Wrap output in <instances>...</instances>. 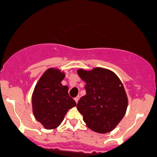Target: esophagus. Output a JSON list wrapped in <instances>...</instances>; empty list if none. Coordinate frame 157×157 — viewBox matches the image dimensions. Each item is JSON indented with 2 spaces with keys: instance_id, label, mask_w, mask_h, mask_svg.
Wrapping results in <instances>:
<instances>
[{
  "instance_id": "obj_1",
  "label": "esophagus",
  "mask_w": 157,
  "mask_h": 157,
  "mask_svg": "<svg viewBox=\"0 0 157 157\" xmlns=\"http://www.w3.org/2000/svg\"><path fill=\"white\" fill-rule=\"evenodd\" d=\"M74 100H75L76 103H77V102H78V100H79V96H77V97L74 98Z\"/></svg>"
}]
</instances>
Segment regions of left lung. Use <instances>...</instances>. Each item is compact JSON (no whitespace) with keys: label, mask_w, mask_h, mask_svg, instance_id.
Returning <instances> with one entry per match:
<instances>
[{"label":"left lung","mask_w":157,"mask_h":157,"mask_svg":"<svg viewBox=\"0 0 157 157\" xmlns=\"http://www.w3.org/2000/svg\"><path fill=\"white\" fill-rule=\"evenodd\" d=\"M79 77L86 82V95L77 105L89 128L98 133L110 132L121 121L128 107V97L118 76L108 69H79Z\"/></svg>","instance_id":"left-lung-1"}]
</instances>
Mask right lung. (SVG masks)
<instances>
[{
    "label": "right lung",
    "mask_w": 157,
    "mask_h": 157,
    "mask_svg": "<svg viewBox=\"0 0 157 157\" xmlns=\"http://www.w3.org/2000/svg\"><path fill=\"white\" fill-rule=\"evenodd\" d=\"M64 76L60 70L49 68L35 86L32 96L33 115L45 129L58 127L67 111L77 105L69 96L67 86L61 84Z\"/></svg>",
    "instance_id": "add662e5"
}]
</instances>
